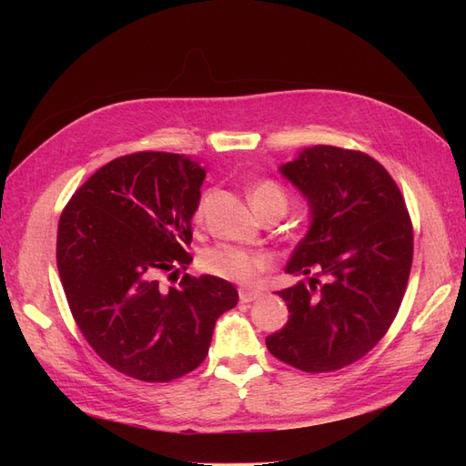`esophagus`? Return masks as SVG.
<instances>
[{"label":"esophagus","mask_w":466,"mask_h":466,"mask_svg":"<svg viewBox=\"0 0 466 466\" xmlns=\"http://www.w3.org/2000/svg\"><path fill=\"white\" fill-rule=\"evenodd\" d=\"M260 295H262V291L243 288L241 291H238V299H241V303H252V301H257Z\"/></svg>","instance_id":"1"}]
</instances>
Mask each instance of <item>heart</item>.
Here are the masks:
<instances>
[{
  "label": "heart",
  "mask_w": 466,
  "mask_h": 466,
  "mask_svg": "<svg viewBox=\"0 0 466 466\" xmlns=\"http://www.w3.org/2000/svg\"><path fill=\"white\" fill-rule=\"evenodd\" d=\"M266 200H281L286 204V194L276 182H260V185L252 188L250 202L257 208ZM206 202L208 196H202L198 206L194 209V219L202 218ZM270 266L272 258L270 255H266V252L247 250L231 245H218L214 248H208L202 255V268L206 272L245 286L255 284L258 276L266 272Z\"/></svg>",
  "instance_id": "heart-1"
}]
</instances>
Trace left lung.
<instances>
[{
    "label": "left lung",
    "mask_w": 466,
    "mask_h": 466,
    "mask_svg": "<svg viewBox=\"0 0 466 466\" xmlns=\"http://www.w3.org/2000/svg\"><path fill=\"white\" fill-rule=\"evenodd\" d=\"M279 173L309 204L311 223L286 264L307 281L278 291L289 319L266 346L307 373L342 370L399 313L412 266L410 216L397 182L361 151L305 147Z\"/></svg>",
    "instance_id": "obj_1"
}]
</instances>
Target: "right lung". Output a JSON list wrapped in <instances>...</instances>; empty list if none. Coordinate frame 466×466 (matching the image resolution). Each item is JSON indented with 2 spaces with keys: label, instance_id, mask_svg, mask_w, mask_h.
I'll return each instance as SVG.
<instances>
[{
  "label": "right lung",
  "instance_id": "add662e5",
  "mask_svg": "<svg viewBox=\"0 0 466 466\" xmlns=\"http://www.w3.org/2000/svg\"><path fill=\"white\" fill-rule=\"evenodd\" d=\"M204 178L188 155H126L76 190L58 223L56 260L79 330L110 368L147 383L198 368L216 320L238 301L218 276L159 281L192 262L185 247Z\"/></svg>",
  "mask_w": 466,
  "mask_h": 466
}]
</instances>
